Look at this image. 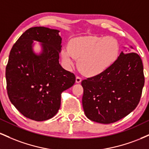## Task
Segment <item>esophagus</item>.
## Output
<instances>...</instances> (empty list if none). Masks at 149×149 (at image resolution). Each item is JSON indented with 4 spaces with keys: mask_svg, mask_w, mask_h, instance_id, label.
<instances>
[{
    "mask_svg": "<svg viewBox=\"0 0 149 149\" xmlns=\"http://www.w3.org/2000/svg\"><path fill=\"white\" fill-rule=\"evenodd\" d=\"M81 80H82L81 78H80V77L77 76L76 78V83H80V82H81Z\"/></svg>",
    "mask_w": 149,
    "mask_h": 149,
    "instance_id": "1",
    "label": "esophagus"
}]
</instances>
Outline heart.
I'll use <instances>...</instances> for the list:
<instances>
[{
  "mask_svg": "<svg viewBox=\"0 0 149 149\" xmlns=\"http://www.w3.org/2000/svg\"><path fill=\"white\" fill-rule=\"evenodd\" d=\"M118 41L112 36H89L73 39L69 48L62 49L61 59L65 67L71 69L74 59L83 74L95 76L112 66L119 55Z\"/></svg>",
  "mask_w": 149,
  "mask_h": 149,
  "instance_id": "obj_1",
  "label": "heart"
}]
</instances>
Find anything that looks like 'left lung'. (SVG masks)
<instances>
[{
  "mask_svg": "<svg viewBox=\"0 0 149 149\" xmlns=\"http://www.w3.org/2000/svg\"><path fill=\"white\" fill-rule=\"evenodd\" d=\"M117 60L104 72L82 81L83 110L87 118L103 124L115 123L130 113L139 104L144 76L142 61L124 47Z\"/></svg>",
  "mask_w": 149,
  "mask_h": 149,
  "instance_id": "8db88e82",
  "label": "left lung"
}]
</instances>
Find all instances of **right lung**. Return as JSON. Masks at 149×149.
I'll list each match as a JSON object with an SVG mask.
<instances>
[{
  "label": "right lung",
  "mask_w": 149,
  "mask_h": 149,
  "mask_svg": "<svg viewBox=\"0 0 149 149\" xmlns=\"http://www.w3.org/2000/svg\"><path fill=\"white\" fill-rule=\"evenodd\" d=\"M59 31L43 26L26 30L10 52L6 78L11 103L23 116L36 121L57 113L61 94L72 87L74 74L59 64L61 38ZM38 42L41 51L33 47Z\"/></svg>",
  "instance_id": "add662e5"
}]
</instances>
